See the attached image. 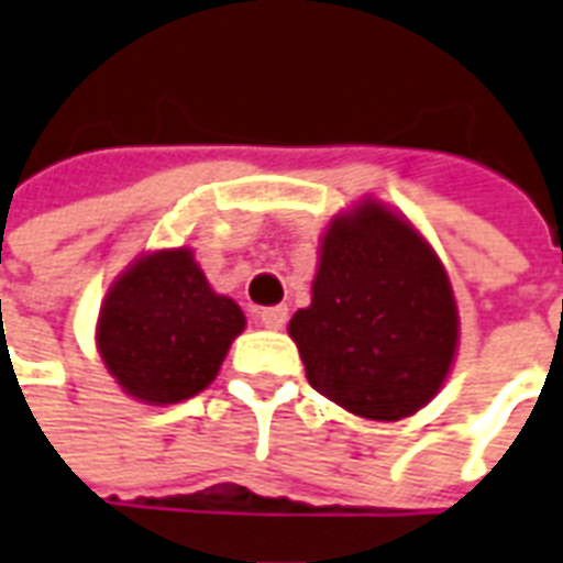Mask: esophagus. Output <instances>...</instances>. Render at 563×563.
Returning <instances> with one entry per match:
<instances>
[{"label":"esophagus","instance_id":"esophagus-1","mask_svg":"<svg viewBox=\"0 0 563 563\" xmlns=\"http://www.w3.org/2000/svg\"><path fill=\"white\" fill-rule=\"evenodd\" d=\"M257 320H261L266 329H282L287 323V308L285 306L257 308Z\"/></svg>","mask_w":563,"mask_h":563}]
</instances>
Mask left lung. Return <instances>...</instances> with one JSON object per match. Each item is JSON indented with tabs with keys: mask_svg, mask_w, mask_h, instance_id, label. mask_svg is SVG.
I'll return each instance as SVG.
<instances>
[{
	"mask_svg": "<svg viewBox=\"0 0 563 563\" xmlns=\"http://www.w3.org/2000/svg\"><path fill=\"white\" fill-rule=\"evenodd\" d=\"M308 383L374 421L412 416L437 395L457 350V306L439 257L379 205L323 236L311 306L290 320Z\"/></svg>",
	"mask_w": 563,
	"mask_h": 563,
	"instance_id": "1",
	"label": "left lung"
}]
</instances>
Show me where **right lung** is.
<instances>
[{"instance_id":"1","label":"right lung","mask_w":563,"mask_h":563,"mask_svg":"<svg viewBox=\"0 0 563 563\" xmlns=\"http://www.w3.org/2000/svg\"><path fill=\"white\" fill-rule=\"evenodd\" d=\"M246 327L234 299L219 297L189 249L154 252L109 290L97 344L109 374L139 400L177 404L213 383Z\"/></svg>"}]
</instances>
